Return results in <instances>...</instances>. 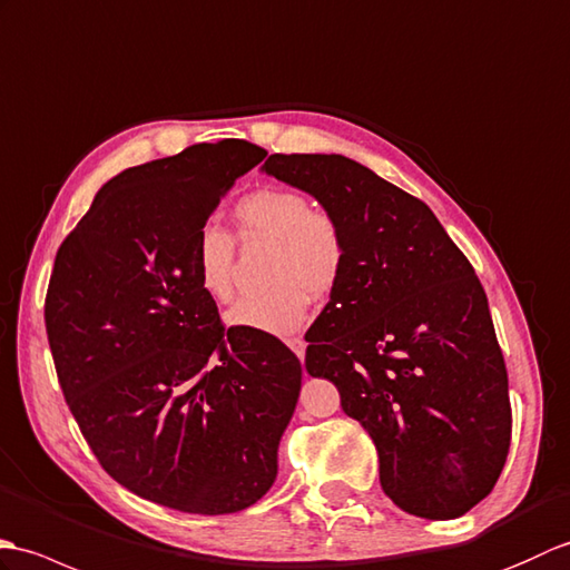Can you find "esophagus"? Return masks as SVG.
<instances>
[{
  "mask_svg": "<svg viewBox=\"0 0 570 570\" xmlns=\"http://www.w3.org/2000/svg\"><path fill=\"white\" fill-rule=\"evenodd\" d=\"M285 344L295 351V356L299 358V361H305V348H307V344H305V338H299V336H293V338H287Z\"/></svg>",
  "mask_w": 570,
  "mask_h": 570,
  "instance_id": "34e87169",
  "label": "esophagus"
}]
</instances>
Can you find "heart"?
Wrapping results in <instances>:
<instances>
[{
    "mask_svg": "<svg viewBox=\"0 0 570 570\" xmlns=\"http://www.w3.org/2000/svg\"><path fill=\"white\" fill-rule=\"evenodd\" d=\"M242 242L271 244L268 289L238 299L229 324L285 336L309 317V295L326 297L346 271L348 242L332 212L309 207V199L289 187H263L234 209ZM236 246L229 232L207 224L195 242L197 283L209 299L234 297Z\"/></svg>",
    "mask_w": 570,
    "mask_h": 570,
    "instance_id": "obj_1",
    "label": "heart"
}]
</instances>
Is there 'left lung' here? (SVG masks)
Segmentation results:
<instances>
[{
  "label": "left lung",
  "mask_w": 570,
  "mask_h": 570,
  "mask_svg": "<svg viewBox=\"0 0 570 570\" xmlns=\"http://www.w3.org/2000/svg\"><path fill=\"white\" fill-rule=\"evenodd\" d=\"M346 232L348 261L307 332L305 368L371 434L400 510L453 520L490 495L512 436L508 368L473 265L422 199L346 156L273 154Z\"/></svg>",
  "instance_id": "obj_1"
}]
</instances>
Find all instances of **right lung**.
Segmentation results:
<instances>
[{"instance_id": "1", "label": "right lung", "mask_w": 570, "mask_h": 570, "mask_svg": "<svg viewBox=\"0 0 570 570\" xmlns=\"http://www.w3.org/2000/svg\"><path fill=\"white\" fill-rule=\"evenodd\" d=\"M263 158L226 138L119 173L50 273L46 332L75 422L119 485L170 510L258 502L299 397L295 353L226 328L195 273L199 229Z\"/></svg>"}]
</instances>
